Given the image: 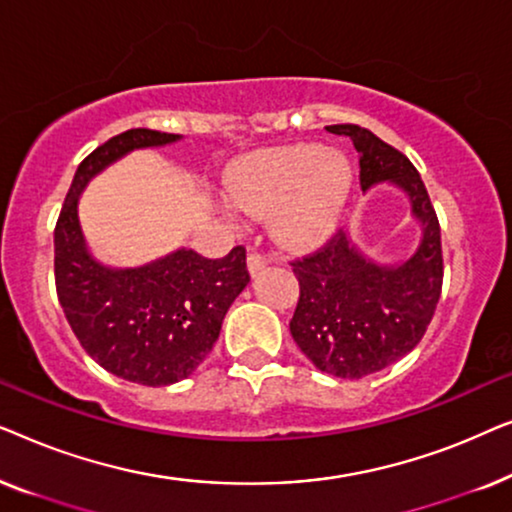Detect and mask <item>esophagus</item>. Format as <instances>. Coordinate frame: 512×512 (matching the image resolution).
Instances as JSON below:
<instances>
[{"label": "esophagus", "mask_w": 512, "mask_h": 512, "mask_svg": "<svg viewBox=\"0 0 512 512\" xmlns=\"http://www.w3.org/2000/svg\"><path fill=\"white\" fill-rule=\"evenodd\" d=\"M268 263H270V261H268V256L258 254V251H251V254L247 256V265H249L251 277H256L258 272H263V270H265V265H268Z\"/></svg>", "instance_id": "obj_1"}]
</instances>
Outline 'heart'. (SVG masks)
Here are the masks:
<instances>
[{
    "instance_id": "1",
    "label": "heart",
    "mask_w": 512,
    "mask_h": 512,
    "mask_svg": "<svg viewBox=\"0 0 512 512\" xmlns=\"http://www.w3.org/2000/svg\"><path fill=\"white\" fill-rule=\"evenodd\" d=\"M354 172L342 153L317 144L258 151L228 179L233 205L254 216L272 214V235L289 249H312L338 226Z\"/></svg>"
}]
</instances>
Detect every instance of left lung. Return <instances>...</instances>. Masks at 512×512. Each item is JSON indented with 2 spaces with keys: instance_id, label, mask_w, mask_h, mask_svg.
<instances>
[{
  "instance_id": "obj_1",
  "label": "left lung",
  "mask_w": 512,
  "mask_h": 512,
  "mask_svg": "<svg viewBox=\"0 0 512 512\" xmlns=\"http://www.w3.org/2000/svg\"><path fill=\"white\" fill-rule=\"evenodd\" d=\"M326 130L349 137L361 153L363 193L377 184L401 188L422 226L415 254L396 265L375 263L342 230L291 263L300 284L293 340L321 373L359 380L403 359L424 338L443 289L440 226L422 177L401 151L359 125Z\"/></svg>"
}]
</instances>
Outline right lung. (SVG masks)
<instances>
[{"mask_svg":"<svg viewBox=\"0 0 512 512\" xmlns=\"http://www.w3.org/2000/svg\"><path fill=\"white\" fill-rule=\"evenodd\" d=\"M181 135L125 130L90 153L74 174L55 223V289L81 347L111 375L146 387L186 380L212 352L223 317L249 284L247 251L205 258L177 249L139 268H109L88 251L79 198L88 181L137 149Z\"/></svg>","mask_w":512,"mask_h":512,"instance_id":"obj_1","label":"right lung"}]
</instances>
